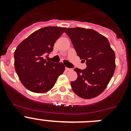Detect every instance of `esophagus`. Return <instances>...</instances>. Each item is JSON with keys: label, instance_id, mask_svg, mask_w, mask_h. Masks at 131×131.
<instances>
[{"label": "esophagus", "instance_id": "34e87169", "mask_svg": "<svg viewBox=\"0 0 131 131\" xmlns=\"http://www.w3.org/2000/svg\"><path fill=\"white\" fill-rule=\"evenodd\" d=\"M66 70L67 71H71L72 69H71V68H66Z\"/></svg>", "mask_w": 131, "mask_h": 131}]
</instances>
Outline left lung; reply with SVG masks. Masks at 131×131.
I'll list each match as a JSON object with an SVG mask.
<instances>
[{
  "instance_id": "8db88e82",
  "label": "left lung",
  "mask_w": 131,
  "mask_h": 131,
  "mask_svg": "<svg viewBox=\"0 0 131 131\" xmlns=\"http://www.w3.org/2000/svg\"><path fill=\"white\" fill-rule=\"evenodd\" d=\"M77 56L86 62V69L75 68L77 79L71 82L73 91L81 98L90 99L104 91L115 69V52L107 38L91 29L68 28Z\"/></svg>"
}]
</instances>
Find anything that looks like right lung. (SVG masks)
I'll use <instances>...</instances> for the list:
<instances>
[{
	"label": "right lung",
	"instance_id": "add662e5",
	"mask_svg": "<svg viewBox=\"0 0 131 131\" xmlns=\"http://www.w3.org/2000/svg\"><path fill=\"white\" fill-rule=\"evenodd\" d=\"M66 27H45L30 35L14 52V67L24 86L35 93L48 92L65 70L62 63L44 59L53 50L55 42Z\"/></svg>",
	"mask_w": 131,
	"mask_h": 131
}]
</instances>
